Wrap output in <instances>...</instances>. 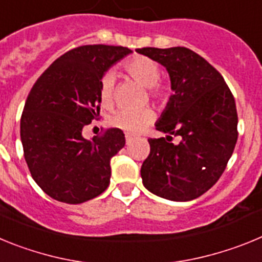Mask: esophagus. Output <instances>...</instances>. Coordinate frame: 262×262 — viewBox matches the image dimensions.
Segmentation results:
<instances>
[{"label": "esophagus", "instance_id": "1", "mask_svg": "<svg viewBox=\"0 0 262 262\" xmlns=\"http://www.w3.org/2000/svg\"><path fill=\"white\" fill-rule=\"evenodd\" d=\"M124 138H126V143H127V144H129V143L133 142L134 136L131 135V134H124Z\"/></svg>", "mask_w": 262, "mask_h": 262}]
</instances>
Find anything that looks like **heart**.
I'll list each match as a JSON object with an SVG mask.
<instances>
[{
	"mask_svg": "<svg viewBox=\"0 0 262 262\" xmlns=\"http://www.w3.org/2000/svg\"><path fill=\"white\" fill-rule=\"evenodd\" d=\"M124 71L134 80L148 88V94L155 102L164 103L168 101L170 89L164 81L160 80L161 68L159 62L152 57L136 55L123 64ZM115 93V77L113 73H106L99 81L98 98L101 106L108 108L114 103ZM155 114L151 108H140V110H127L120 108L108 118L110 126L120 128L128 134H139L144 131L154 122Z\"/></svg>",
	"mask_w": 262,
	"mask_h": 262,
	"instance_id": "heart-1",
	"label": "heart"
}]
</instances>
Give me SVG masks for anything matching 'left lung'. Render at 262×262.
<instances>
[{"label":"left lung","mask_w":262,"mask_h":262,"mask_svg":"<svg viewBox=\"0 0 262 262\" xmlns=\"http://www.w3.org/2000/svg\"><path fill=\"white\" fill-rule=\"evenodd\" d=\"M163 64L174 93L156 123L165 138H149L143 184L165 200L185 202L211 189L223 174L237 142V111L223 76L186 47L138 48ZM170 135L180 136L172 143Z\"/></svg>","instance_id":"1"}]
</instances>
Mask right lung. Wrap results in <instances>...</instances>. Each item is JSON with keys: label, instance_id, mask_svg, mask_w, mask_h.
Segmentation results:
<instances>
[{"label": "right lung", "instance_id": "add662e5", "mask_svg": "<svg viewBox=\"0 0 262 262\" xmlns=\"http://www.w3.org/2000/svg\"><path fill=\"white\" fill-rule=\"evenodd\" d=\"M133 51L81 46L56 59L32 85L20 117L23 156L34 181L59 202L78 205L107 189L111 157L124 147L122 129L88 140L82 128L99 118V81Z\"/></svg>", "mask_w": 262, "mask_h": 262}]
</instances>
